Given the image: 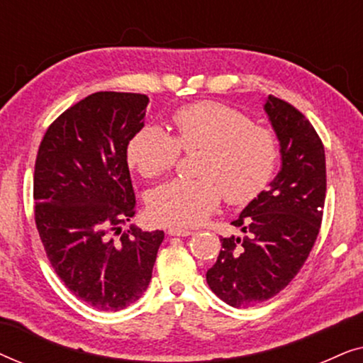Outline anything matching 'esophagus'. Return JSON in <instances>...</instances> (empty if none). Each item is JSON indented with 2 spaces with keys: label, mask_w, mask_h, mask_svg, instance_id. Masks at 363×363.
I'll use <instances>...</instances> for the list:
<instances>
[{
  "label": "esophagus",
  "mask_w": 363,
  "mask_h": 363,
  "mask_svg": "<svg viewBox=\"0 0 363 363\" xmlns=\"http://www.w3.org/2000/svg\"><path fill=\"white\" fill-rule=\"evenodd\" d=\"M193 233L190 230H183V228H170L168 236H190Z\"/></svg>",
  "instance_id": "esophagus-1"
}]
</instances>
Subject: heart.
<instances>
[{"instance_id":"1","label":"heart","mask_w":363,"mask_h":363,"mask_svg":"<svg viewBox=\"0 0 363 363\" xmlns=\"http://www.w3.org/2000/svg\"><path fill=\"white\" fill-rule=\"evenodd\" d=\"M175 137L157 125H143L127 143L128 165L142 177L172 170L182 150L203 148L201 178L172 180L153 190L148 215L167 226H196L211 215L221 196L246 205L259 196L274 175L279 143L274 132L256 125L226 104L203 101L173 113Z\"/></svg>"}]
</instances>
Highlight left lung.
<instances>
[{
    "label": "left lung",
    "instance_id": "left-lung-1",
    "mask_svg": "<svg viewBox=\"0 0 363 363\" xmlns=\"http://www.w3.org/2000/svg\"><path fill=\"white\" fill-rule=\"evenodd\" d=\"M264 111L281 145V170L221 238L206 272L210 289L233 307L271 299L294 279L319 235L325 201V152L312 123L289 102L267 97Z\"/></svg>",
    "mask_w": 363,
    "mask_h": 363
}]
</instances>
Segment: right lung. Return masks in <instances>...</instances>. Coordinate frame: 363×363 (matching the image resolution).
I'll list each match as a JSON object with an SVG mask.
<instances>
[{
  "mask_svg": "<svg viewBox=\"0 0 363 363\" xmlns=\"http://www.w3.org/2000/svg\"><path fill=\"white\" fill-rule=\"evenodd\" d=\"M147 106L145 94H91L49 125L34 165V220L48 259L99 311L140 299L165 238L121 228L135 215L125 148Z\"/></svg>",
  "mask_w": 363,
  "mask_h": 363,
  "instance_id": "obj_1",
  "label": "right lung"
}]
</instances>
